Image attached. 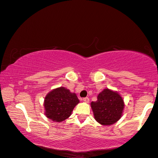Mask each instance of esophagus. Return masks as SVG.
Instances as JSON below:
<instances>
[{"label":"esophagus","mask_w":158,"mask_h":158,"mask_svg":"<svg viewBox=\"0 0 158 158\" xmlns=\"http://www.w3.org/2000/svg\"><path fill=\"white\" fill-rule=\"evenodd\" d=\"M83 101L85 102H86V103H88V102H89V97H85V98H83Z\"/></svg>","instance_id":"1"}]
</instances>
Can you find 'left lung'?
I'll return each mask as SVG.
<instances>
[{
    "label": "left lung",
    "mask_w": 158,
    "mask_h": 158,
    "mask_svg": "<svg viewBox=\"0 0 158 158\" xmlns=\"http://www.w3.org/2000/svg\"><path fill=\"white\" fill-rule=\"evenodd\" d=\"M91 105L95 120L104 126H110L121 118L124 102L119 94L106 89Z\"/></svg>",
    "instance_id": "left-lung-1"
}]
</instances>
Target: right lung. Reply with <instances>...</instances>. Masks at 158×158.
Wrapping results in <instances>:
<instances>
[{
  "label": "right lung",
  "mask_w": 158,
  "mask_h": 158,
  "mask_svg": "<svg viewBox=\"0 0 158 158\" xmlns=\"http://www.w3.org/2000/svg\"><path fill=\"white\" fill-rule=\"evenodd\" d=\"M78 103L76 94L64 87L58 88L49 92L45 98V114L53 121L61 122L71 115Z\"/></svg>",
  "instance_id": "1"
}]
</instances>
